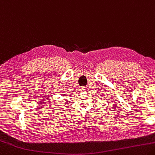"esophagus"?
<instances>
[{"label": "esophagus", "mask_w": 155, "mask_h": 155, "mask_svg": "<svg viewBox=\"0 0 155 155\" xmlns=\"http://www.w3.org/2000/svg\"><path fill=\"white\" fill-rule=\"evenodd\" d=\"M87 87H82L81 88V91L82 92H85V91H87Z\"/></svg>", "instance_id": "esophagus-1"}]
</instances>
